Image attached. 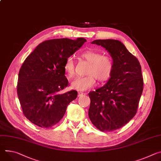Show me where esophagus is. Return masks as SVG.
Segmentation results:
<instances>
[{"instance_id": "obj_1", "label": "esophagus", "mask_w": 161, "mask_h": 161, "mask_svg": "<svg viewBox=\"0 0 161 161\" xmlns=\"http://www.w3.org/2000/svg\"><path fill=\"white\" fill-rule=\"evenodd\" d=\"M83 94V93L79 92H78V97H80V96H82Z\"/></svg>"}]
</instances>
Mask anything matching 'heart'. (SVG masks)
I'll use <instances>...</instances> for the list:
<instances>
[{
	"instance_id": "obj_1",
	"label": "heart",
	"mask_w": 161,
	"mask_h": 161,
	"mask_svg": "<svg viewBox=\"0 0 161 161\" xmlns=\"http://www.w3.org/2000/svg\"><path fill=\"white\" fill-rule=\"evenodd\" d=\"M81 57L90 65L84 77H78L71 83V89L77 91H85L93 87L96 84L95 78L99 82L107 81L113 71V61L112 58L101 53L94 51H86L81 54ZM64 69L68 78H72L75 75V62L71 56L67 58L64 65Z\"/></svg>"
}]
</instances>
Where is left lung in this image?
<instances>
[{
  "label": "left lung",
  "mask_w": 161,
  "mask_h": 161,
  "mask_svg": "<svg viewBox=\"0 0 161 161\" xmlns=\"http://www.w3.org/2000/svg\"><path fill=\"white\" fill-rule=\"evenodd\" d=\"M91 43L107 51L114 67L107 83L89 93V116L98 130L112 131L125 126L137 112L143 90L141 67L137 58L118 40H96Z\"/></svg>",
  "instance_id": "1"
}]
</instances>
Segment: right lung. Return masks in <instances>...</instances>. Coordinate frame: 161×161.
Returning <instances> with one entry per match:
<instances>
[{"label": "right lung", "instance_id": "1", "mask_svg": "<svg viewBox=\"0 0 161 161\" xmlns=\"http://www.w3.org/2000/svg\"><path fill=\"white\" fill-rule=\"evenodd\" d=\"M85 42L83 38L46 40L26 58L19 73L17 94L24 115L32 123L41 128L52 127L77 97L74 90L59 92L68 85L64 69L65 60Z\"/></svg>", "mask_w": 161, "mask_h": 161}]
</instances>
